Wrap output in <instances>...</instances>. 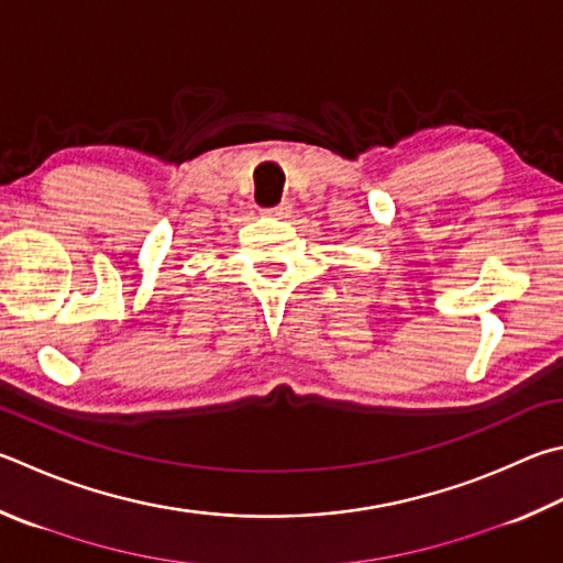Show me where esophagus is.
Wrapping results in <instances>:
<instances>
[{
	"label": "esophagus",
	"instance_id": "esophagus-1",
	"mask_svg": "<svg viewBox=\"0 0 563 563\" xmlns=\"http://www.w3.org/2000/svg\"><path fill=\"white\" fill-rule=\"evenodd\" d=\"M265 213H268V217H275V219H290L292 217V203L283 201V203H278V207L265 209Z\"/></svg>",
	"mask_w": 563,
	"mask_h": 563
}]
</instances>
